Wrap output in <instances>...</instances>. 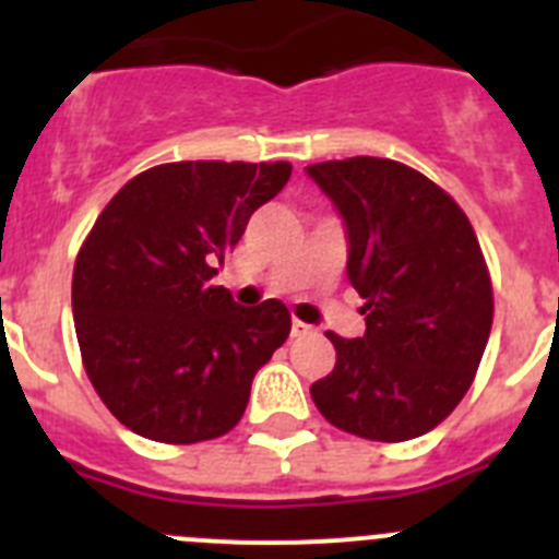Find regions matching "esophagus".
Listing matches in <instances>:
<instances>
[{
  "label": "esophagus",
  "instance_id": "obj_1",
  "mask_svg": "<svg viewBox=\"0 0 559 559\" xmlns=\"http://www.w3.org/2000/svg\"><path fill=\"white\" fill-rule=\"evenodd\" d=\"M305 333H310V324H305V322H299V319H294V322H290V335H305Z\"/></svg>",
  "mask_w": 559,
  "mask_h": 559
}]
</instances>
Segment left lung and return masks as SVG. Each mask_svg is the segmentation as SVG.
<instances>
[{
	"mask_svg": "<svg viewBox=\"0 0 559 559\" xmlns=\"http://www.w3.org/2000/svg\"><path fill=\"white\" fill-rule=\"evenodd\" d=\"M347 224L349 283L367 333L341 338L310 386L330 426L374 442L437 428L471 389L492 328V283L462 206L403 162L308 165Z\"/></svg>",
	"mask_w": 559,
	"mask_h": 559,
	"instance_id": "left-lung-1",
	"label": "left lung"
}]
</instances>
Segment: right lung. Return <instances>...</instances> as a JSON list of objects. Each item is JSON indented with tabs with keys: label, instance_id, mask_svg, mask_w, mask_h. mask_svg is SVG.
Segmentation results:
<instances>
[{
	"label": "right lung",
	"instance_id": "obj_1",
	"mask_svg": "<svg viewBox=\"0 0 559 559\" xmlns=\"http://www.w3.org/2000/svg\"><path fill=\"white\" fill-rule=\"evenodd\" d=\"M288 179V162H167L97 215L72 271V313L92 386L133 433L192 445L240 423L290 313L280 299L240 308L210 280Z\"/></svg>",
	"mask_w": 559,
	"mask_h": 559
}]
</instances>
